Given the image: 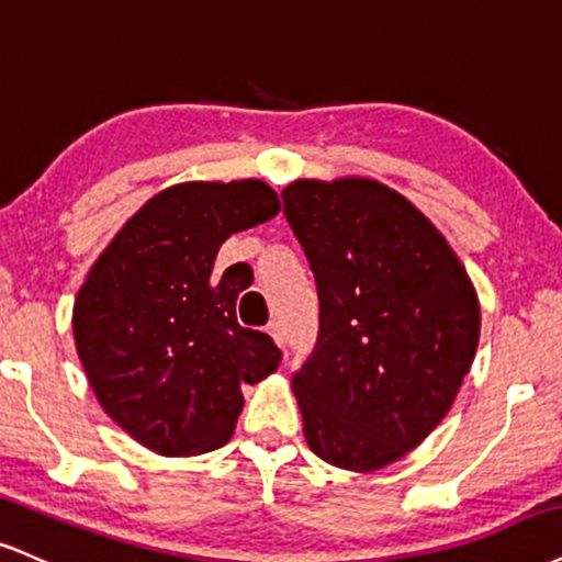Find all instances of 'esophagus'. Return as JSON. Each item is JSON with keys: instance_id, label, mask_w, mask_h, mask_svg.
Instances as JSON below:
<instances>
[{"instance_id": "esophagus-1", "label": "esophagus", "mask_w": 562, "mask_h": 562, "mask_svg": "<svg viewBox=\"0 0 562 562\" xmlns=\"http://www.w3.org/2000/svg\"><path fill=\"white\" fill-rule=\"evenodd\" d=\"M267 333L274 337L277 346L285 348V329H282V324H280V322H269V324H267Z\"/></svg>"}]
</instances>
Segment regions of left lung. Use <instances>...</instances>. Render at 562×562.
<instances>
[{"label": "left lung", "instance_id": "8db88e82", "mask_svg": "<svg viewBox=\"0 0 562 562\" xmlns=\"http://www.w3.org/2000/svg\"><path fill=\"white\" fill-rule=\"evenodd\" d=\"M285 216L319 293V337L293 374L322 461L376 471L427 439L479 346L463 263L418 209L369 178L295 180Z\"/></svg>", "mask_w": 562, "mask_h": 562}]
</instances>
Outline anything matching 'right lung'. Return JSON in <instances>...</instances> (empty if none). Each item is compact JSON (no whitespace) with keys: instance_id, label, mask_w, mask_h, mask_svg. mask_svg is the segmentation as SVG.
Segmentation results:
<instances>
[{"instance_id":"obj_1","label":"right lung","mask_w":562,"mask_h":562,"mask_svg":"<svg viewBox=\"0 0 562 562\" xmlns=\"http://www.w3.org/2000/svg\"><path fill=\"white\" fill-rule=\"evenodd\" d=\"M280 212L261 180L180 182L148 199L78 290L72 333L101 408L159 456H199L233 437L240 384L269 376L280 348L235 316L246 282L212 274L233 233Z\"/></svg>"}]
</instances>
